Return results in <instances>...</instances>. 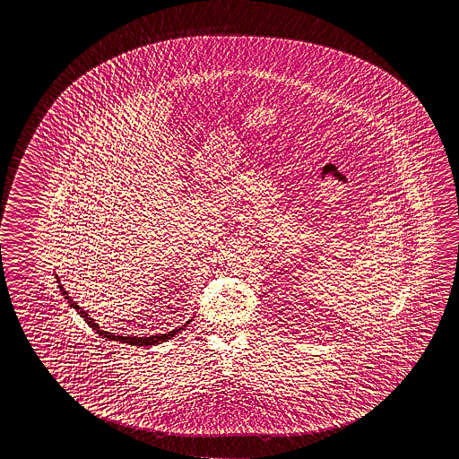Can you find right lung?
I'll return each instance as SVG.
<instances>
[{"label": "right lung", "instance_id": "right-lung-1", "mask_svg": "<svg viewBox=\"0 0 459 459\" xmlns=\"http://www.w3.org/2000/svg\"><path fill=\"white\" fill-rule=\"evenodd\" d=\"M61 291L64 296H65V299H67L68 304H70V307L75 308L76 312L80 314V316H83L84 322L90 325L92 330L98 333L99 336H102V338H107V341H120V342H126L129 346H155V344H160V342H165L166 339L173 338L174 334L178 333V331L181 330H173L169 331V333H165V334H158V336H151V338H137V336H121V334H115V333H108V331L100 330L99 328V325L88 316V312H84L83 308L80 307L78 304H76L70 296H67V291L64 290V286H61Z\"/></svg>", "mask_w": 459, "mask_h": 459}]
</instances>
